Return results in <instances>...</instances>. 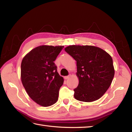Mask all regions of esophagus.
<instances>
[{
  "instance_id": "esophagus-1",
  "label": "esophagus",
  "mask_w": 132,
  "mask_h": 132,
  "mask_svg": "<svg viewBox=\"0 0 132 132\" xmlns=\"http://www.w3.org/2000/svg\"><path fill=\"white\" fill-rule=\"evenodd\" d=\"M70 75H69V76L64 77V79H69V78H70Z\"/></svg>"
}]
</instances>
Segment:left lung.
Masks as SVG:
<instances>
[{
  "label": "left lung",
  "mask_w": 132,
  "mask_h": 132,
  "mask_svg": "<svg viewBox=\"0 0 132 132\" xmlns=\"http://www.w3.org/2000/svg\"><path fill=\"white\" fill-rule=\"evenodd\" d=\"M64 50L77 61L79 84L74 89L75 99L92 102L99 99L111 86L114 75L111 56L99 47L70 45Z\"/></svg>",
  "instance_id": "8db88e82"
}]
</instances>
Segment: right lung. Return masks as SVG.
<instances>
[{
	"label": "right lung",
	"mask_w": 132,
	"mask_h": 132,
	"mask_svg": "<svg viewBox=\"0 0 132 132\" xmlns=\"http://www.w3.org/2000/svg\"><path fill=\"white\" fill-rule=\"evenodd\" d=\"M64 46L41 45L24 56L21 64V80L29 96L38 104L49 106L57 102L63 78L54 61Z\"/></svg>",
	"instance_id": "obj_1"
}]
</instances>
